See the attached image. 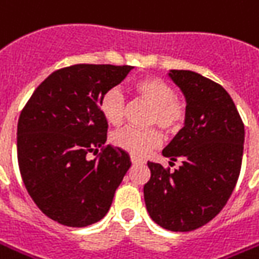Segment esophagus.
I'll return each instance as SVG.
<instances>
[{
	"mask_svg": "<svg viewBox=\"0 0 259 259\" xmlns=\"http://www.w3.org/2000/svg\"><path fill=\"white\" fill-rule=\"evenodd\" d=\"M130 160H132V163H133V164H142V163H144V160L139 159V157H136V156H130Z\"/></svg>",
	"mask_w": 259,
	"mask_h": 259,
	"instance_id": "34e87169",
	"label": "esophagus"
}]
</instances>
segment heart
I'll return each mask as SVG.
<instances>
[{"instance_id":"obj_1","label":"heart","mask_w":259,"mask_h":259,"mask_svg":"<svg viewBox=\"0 0 259 259\" xmlns=\"http://www.w3.org/2000/svg\"><path fill=\"white\" fill-rule=\"evenodd\" d=\"M133 89L139 98L153 106L149 124H157L168 133L177 132L183 126L187 115L186 103L176 98L173 86L168 85L163 79L143 78L137 80ZM99 109L109 124H122L126 115V99L122 91L117 88L106 91L100 98ZM112 142L116 147L124 152L142 157L153 149L159 147L163 142V136L157 129L142 130L124 127L116 132L112 136Z\"/></svg>"}]
</instances>
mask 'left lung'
I'll use <instances>...</instances> for the list:
<instances>
[{
  "label": "left lung",
  "instance_id": "obj_1",
  "mask_svg": "<svg viewBox=\"0 0 259 259\" xmlns=\"http://www.w3.org/2000/svg\"><path fill=\"white\" fill-rule=\"evenodd\" d=\"M168 78L184 95L187 115L163 156L180 159L181 166L171 173L149 161L144 203L156 224L186 233L207 224L228 201L240 176L245 130L223 86L191 70L173 69Z\"/></svg>",
  "mask_w": 259,
  "mask_h": 259
}]
</instances>
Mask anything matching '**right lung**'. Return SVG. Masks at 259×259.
Segmentation results:
<instances>
[{
	"instance_id": "1",
	"label": "right lung",
	"mask_w": 259,
	"mask_h": 259,
	"mask_svg": "<svg viewBox=\"0 0 259 259\" xmlns=\"http://www.w3.org/2000/svg\"><path fill=\"white\" fill-rule=\"evenodd\" d=\"M132 66L72 65L55 70L35 89L17 129L19 171L38 208L68 227L100 221L132 166L127 153L106 143L102 95L119 85ZM104 149L99 158L87 154Z\"/></svg>"
}]
</instances>
